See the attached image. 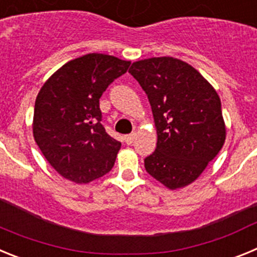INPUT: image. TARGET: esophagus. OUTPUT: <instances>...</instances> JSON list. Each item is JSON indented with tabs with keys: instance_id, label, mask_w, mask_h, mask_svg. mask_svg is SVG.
Returning <instances> with one entry per match:
<instances>
[{
	"instance_id": "esophagus-1",
	"label": "esophagus",
	"mask_w": 257,
	"mask_h": 257,
	"mask_svg": "<svg viewBox=\"0 0 257 257\" xmlns=\"http://www.w3.org/2000/svg\"><path fill=\"white\" fill-rule=\"evenodd\" d=\"M135 136H136L135 133H133V134H130V135L124 136V140H126L127 144H133L134 140H135Z\"/></svg>"
}]
</instances>
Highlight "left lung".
Returning <instances> with one entry per match:
<instances>
[{
    "mask_svg": "<svg viewBox=\"0 0 257 257\" xmlns=\"http://www.w3.org/2000/svg\"><path fill=\"white\" fill-rule=\"evenodd\" d=\"M128 72L148 95L157 131L145 170L169 189L187 187L225 143L216 90L196 68L171 56L135 61Z\"/></svg>",
    "mask_w": 257,
    "mask_h": 257,
    "instance_id": "left-lung-1",
    "label": "left lung"
}]
</instances>
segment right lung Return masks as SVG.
<instances>
[{"label":"right lung","mask_w":257,"mask_h":257,"mask_svg":"<svg viewBox=\"0 0 257 257\" xmlns=\"http://www.w3.org/2000/svg\"><path fill=\"white\" fill-rule=\"evenodd\" d=\"M131 61L87 54L68 61L41 87L33 136L47 162L67 180L87 184L114 166L121 143L101 124L99 99Z\"/></svg>","instance_id":"obj_1"}]
</instances>
